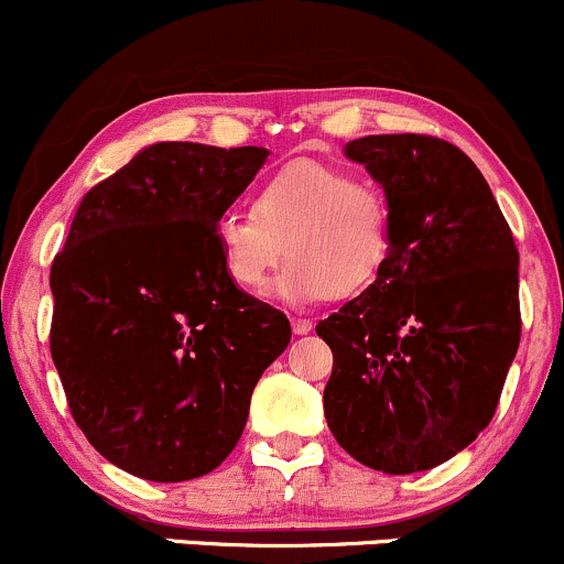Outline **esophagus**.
<instances>
[{
	"label": "esophagus",
	"mask_w": 564,
	"mask_h": 564,
	"mask_svg": "<svg viewBox=\"0 0 564 564\" xmlns=\"http://www.w3.org/2000/svg\"><path fill=\"white\" fill-rule=\"evenodd\" d=\"M290 325H293V333L295 335L312 333V322H308V319H293V322H290Z\"/></svg>",
	"instance_id": "obj_1"
}]
</instances>
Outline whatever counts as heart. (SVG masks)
Returning <instances> with one entry per match:
<instances>
[{"mask_svg": "<svg viewBox=\"0 0 564 564\" xmlns=\"http://www.w3.org/2000/svg\"><path fill=\"white\" fill-rule=\"evenodd\" d=\"M215 245L229 280L245 293H261L288 252L276 299L295 306L327 295L351 299L389 261V202L372 183L325 164L293 162L256 188L252 213L220 215Z\"/></svg>", "mask_w": 564, "mask_h": 564, "instance_id": "obj_1", "label": "heart"}]
</instances>
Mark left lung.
<instances>
[{
    "mask_svg": "<svg viewBox=\"0 0 564 564\" xmlns=\"http://www.w3.org/2000/svg\"><path fill=\"white\" fill-rule=\"evenodd\" d=\"M383 188L391 252L378 280L316 325L330 346L325 419L351 458L426 471L469 447L520 346V252L469 156L432 135L344 145Z\"/></svg>",
    "mask_w": 564,
    "mask_h": 564,
    "instance_id": "obj_1",
    "label": "left lung"
}]
</instances>
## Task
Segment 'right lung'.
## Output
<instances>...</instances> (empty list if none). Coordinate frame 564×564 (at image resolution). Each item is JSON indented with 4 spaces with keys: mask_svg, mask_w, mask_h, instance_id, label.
<instances>
[{
    "mask_svg": "<svg viewBox=\"0 0 564 564\" xmlns=\"http://www.w3.org/2000/svg\"><path fill=\"white\" fill-rule=\"evenodd\" d=\"M269 149L162 141L79 202L55 256L50 351L74 421L151 482L205 477L245 432L288 316L239 290L215 224Z\"/></svg>",
    "mask_w": 564,
    "mask_h": 564,
    "instance_id": "right-lung-1",
    "label": "right lung"
}]
</instances>
